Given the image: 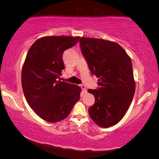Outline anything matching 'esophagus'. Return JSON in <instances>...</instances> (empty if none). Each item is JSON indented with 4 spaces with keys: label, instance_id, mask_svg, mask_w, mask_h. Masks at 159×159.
Masks as SVG:
<instances>
[{
    "label": "esophagus",
    "instance_id": "obj_1",
    "mask_svg": "<svg viewBox=\"0 0 159 159\" xmlns=\"http://www.w3.org/2000/svg\"><path fill=\"white\" fill-rule=\"evenodd\" d=\"M80 87H81V88H82L83 93H87V87H86L84 85H81V86H80Z\"/></svg>",
    "mask_w": 159,
    "mask_h": 159
}]
</instances>
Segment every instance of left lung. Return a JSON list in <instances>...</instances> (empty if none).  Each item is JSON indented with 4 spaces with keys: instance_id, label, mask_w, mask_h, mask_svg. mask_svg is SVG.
Returning a JSON list of instances; mask_svg holds the SVG:
<instances>
[{
    "instance_id": "obj_1",
    "label": "left lung",
    "mask_w": 159,
    "mask_h": 159,
    "mask_svg": "<svg viewBox=\"0 0 159 159\" xmlns=\"http://www.w3.org/2000/svg\"><path fill=\"white\" fill-rule=\"evenodd\" d=\"M80 44L91 72L99 78L100 88L88 90L95 97L89 114L98 126H112L123 118L134 96L131 59L115 42L82 37Z\"/></svg>"
}]
</instances>
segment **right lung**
Segmentation results:
<instances>
[{
    "instance_id": "right-lung-1",
    "label": "right lung",
    "mask_w": 159,
    "mask_h": 159,
    "mask_svg": "<svg viewBox=\"0 0 159 159\" xmlns=\"http://www.w3.org/2000/svg\"><path fill=\"white\" fill-rule=\"evenodd\" d=\"M80 37L45 36L38 39L27 53L21 71V85L29 106L41 119L58 122L68 116L79 101L82 89L61 82L65 68L63 53Z\"/></svg>"
}]
</instances>
